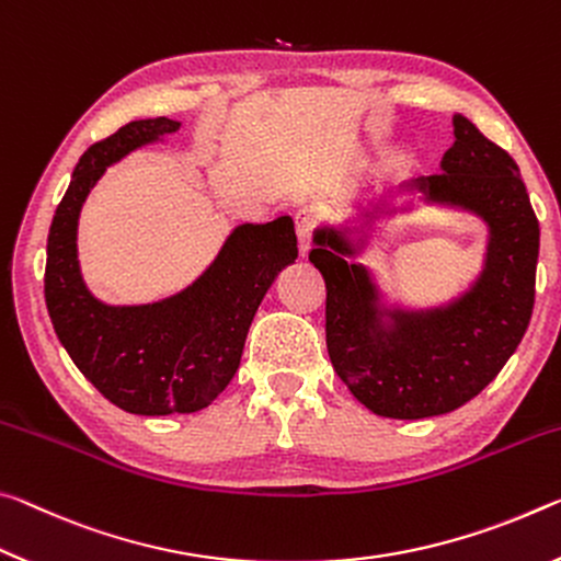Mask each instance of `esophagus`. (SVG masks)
Listing matches in <instances>:
<instances>
[{
	"mask_svg": "<svg viewBox=\"0 0 561 561\" xmlns=\"http://www.w3.org/2000/svg\"><path fill=\"white\" fill-rule=\"evenodd\" d=\"M296 233H298V245H300V253H308L310 251V238H313V231L318 228V220L320 214L316 206H302L296 210Z\"/></svg>",
	"mask_w": 561,
	"mask_h": 561,
	"instance_id": "esophagus-1",
	"label": "esophagus"
}]
</instances>
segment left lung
Segmentation results:
<instances>
[{
    "label": "left lung",
    "instance_id": "8db88e82",
    "mask_svg": "<svg viewBox=\"0 0 561 561\" xmlns=\"http://www.w3.org/2000/svg\"><path fill=\"white\" fill-rule=\"evenodd\" d=\"M443 173L420 179L433 201L457 204L490 224L488 265L453 306L394 310L385 330L365 268L335 231H320L310 261L325 278L328 355L347 390L375 415L420 420L462 408L497 378L527 333L535 308L539 220L512 156L457 114Z\"/></svg>",
    "mask_w": 561,
    "mask_h": 561
}]
</instances>
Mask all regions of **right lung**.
Returning a JSON list of instances; mask_svg holds the SVG:
<instances>
[{"label": "right lung", "mask_w": 561, "mask_h": 561, "mask_svg": "<svg viewBox=\"0 0 561 561\" xmlns=\"http://www.w3.org/2000/svg\"><path fill=\"white\" fill-rule=\"evenodd\" d=\"M167 116L141 118L89 146L54 214L44 298L73 365L116 408L171 415L208 408L241 365L251 320L275 275L296 261L293 220L243 224L214 265L179 296L149 306H104L81 283L77 220L91 186L128 151L173 134Z\"/></svg>", "instance_id": "obj_1"}]
</instances>
